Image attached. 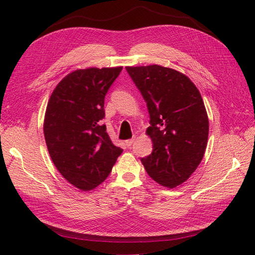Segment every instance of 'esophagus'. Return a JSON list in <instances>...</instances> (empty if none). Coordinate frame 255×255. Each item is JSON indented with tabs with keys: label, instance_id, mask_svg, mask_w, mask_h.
I'll return each instance as SVG.
<instances>
[{
	"label": "esophagus",
	"instance_id": "34e87169",
	"mask_svg": "<svg viewBox=\"0 0 255 255\" xmlns=\"http://www.w3.org/2000/svg\"><path fill=\"white\" fill-rule=\"evenodd\" d=\"M133 141H134V139H128V140H126V145L128 148H130L131 145H132V143H133Z\"/></svg>",
	"mask_w": 255,
	"mask_h": 255
}]
</instances>
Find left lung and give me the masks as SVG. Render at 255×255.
<instances>
[{"instance_id": "8db88e82", "label": "left lung", "mask_w": 255, "mask_h": 255, "mask_svg": "<svg viewBox=\"0 0 255 255\" xmlns=\"http://www.w3.org/2000/svg\"><path fill=\"white\" fill-rule=\"evenodd\" d=\"M128 74L147 103L153 143L152 153L141 158L150 177L173 188L197 169L207 145L209 123L196 86L186 75L153 64L127 67Z\"/></svg>"}]
</instances>
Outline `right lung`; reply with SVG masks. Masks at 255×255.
Returning <instances> with one entry per match:
<instances>
[{
  "mask_svg": "<svg viewBox=\"0 0 255 255\" xmlns=\"http://www.w3.org/2000/svg\"><path fill=\"white\" fill-rule=\"evenodd\" d=\"M122 70L73 71L60 81L48 102L44 133L50 158L61 175L81 191L104 182L123 152L102 124L105 95Z\"/></svg>",
  "mask_w": 255,
  "mask_h": 255,
  "instance_id": "right-lung-1",
  "label": "right lung"
}]
</instances>
